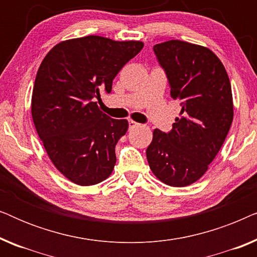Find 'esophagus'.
I'll use <instances>...</instances> for the list:
<instances>
[{
    "label": "esophagus",
    "instance_id": "obj_1",
    "mask_svg": "<svg viewBox=\"0 0 257 257\" xmlns=\"http://www.w3.org/2000/svg\"><path fill=\"white\" fill-rule=\"evenodd\" d=\"M138 126H139L138 122H136V121H133V120H130V121H128V127H130V128L138 127Z\"/></svg>",
    "mask_w": 257,
    "mask_h": 257
}]
</instances>
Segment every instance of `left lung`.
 Segmentation results:
<instances>
[{
    "instance_id": "left-lung-1",
    "label": "left lung",
    "mask_w": 257,
    "mask_h": 257,
    "mask_svg": "<svg viewBox=\"0 0 257 257\" xmlns=\"http://www.w3.org/2000/svg\"><path fill=\"white\" fill-rule=\"evenodd\" d=\"M153 50L181 111L170 132L154 130L147 161L164 184L185 187L206 173L229 131L234 115L229 77L206 47L172 40Z\"/></svg>"
}]
</instances>
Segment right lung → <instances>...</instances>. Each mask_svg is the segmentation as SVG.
Returning a JSON list of instances; mask_svg holds the SVG:
<instances>
[{
	"mask_svg": "<svg viewBox=\"0 0 257 257\" xmlns=\"http://www.w3.org/2000/svg\"><path fill=\"white\" fill-rule=\"evenodd\" d=\"M143 47L140 41L92 35L56 44L42 61L31 115L52 164L73 184H99L113 171L115 145L128 121L110 118L98 103L100 92H111L114 77Z\"/></svg>",
	"mask_w": 257,
	"mask_h": 257,
	"instance_id": "add662e5",
	"label": "right lung"
}]
</instances>
